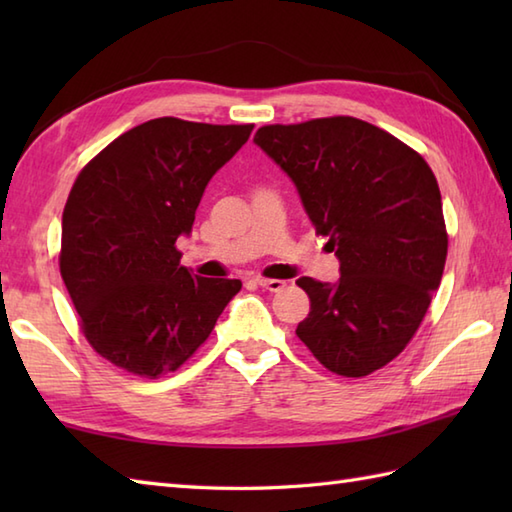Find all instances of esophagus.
I'll list each match as a JSON object with an SVG mask.
<instances>
[{
  "label": "esophagus",
  "mask_w": 512,
  "mask_h": 512,
  "mask_svg": "<svg viewBox=\"0 0 512 512\" xmlns=\"http://www.w3.org/2000/svg\"><path fill=\"white\" fill-rule=\"evenodd\" d=\"M255 284L266 288V290H270V292H279V290L286 288V281H281V279H266V277H255Z\"/></svg>",
  "instance_id": "obj_1"
}]
</instances>
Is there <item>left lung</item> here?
Returning <instances> with one entry per match:
<instances>
[{
    "label": "left lung",
    "instance_id": "8db88e82",
    "mask_svg": "<svg viewBox=\"0 0 512 512\" xmlns=\"http://www.w3.org/2000/svg\"><path fill=\"white\" fill-rule=\"evenodd\" d=\"M295 182L341 264L336 284L299 277L310 314L297 336L330 372L358 378L405 350L447 262L438 180L398 138L352 116L266 125L255 134Z\"/></svg>",
    "mask_w": 512,
    "mask_h": 512
}]
</instances>
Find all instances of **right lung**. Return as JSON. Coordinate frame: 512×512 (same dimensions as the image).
Returning <instances> with one entry per match:
<instances>
[{"mask_svg":"<svg viewBox=\"0 0 512 512\" xmlns=\"http://www.w3.org/2000/svg\"><path fill=\"white\" fill-rule=\"evenodd\" d=\"M250 132L154 118L118 136L76 178L61 222V277L85 339L125 372H176L242 290L239 279L180 266L176 242Z\"/></svg>","mask_w":512,"mask_h":512,"instance_id":"add662e5","label":"right lung"}]
</instances>
